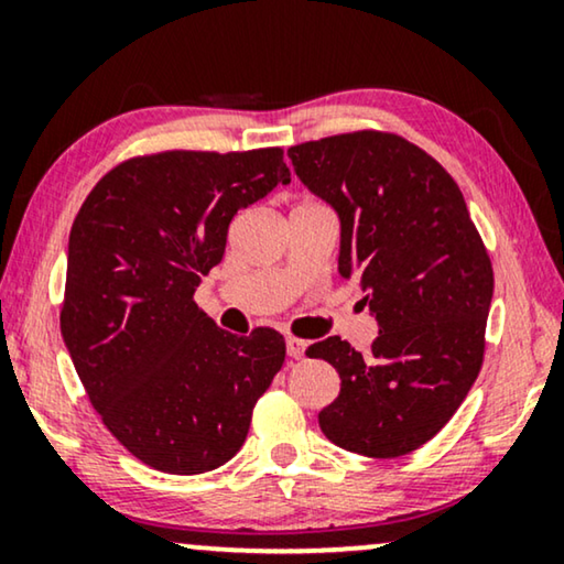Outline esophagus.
<instances>
[{"label":"esophagus","mask_w":564,"mask_h":564,"mask_svg":"<svg viewBox=\"0 0 564 564\" xmlns=\"http://www.w3.org/2000/svg\"><path fill=\"white\" fill-rule=\"evenodd\" d=\"M288 357H292V359H303L305 357V349H307V344L305 341H300V338H288Z\"/></svg>","instance_id":"1"}]
</instances>
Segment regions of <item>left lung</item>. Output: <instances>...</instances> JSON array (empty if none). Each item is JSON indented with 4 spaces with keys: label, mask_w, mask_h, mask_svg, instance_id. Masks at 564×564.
<instances>
[{
    "label": "left lung",
    "mask_w": 564,
    "mask_h": 564,
    "mask_svg": "<svg viewBox=\"0 0 564 564\" xmlns=\"http://www.w3.org/2000/svg\"><path fill=\"white\" fill-rule=\"evenodd\" d=\"M341 226L338 274L365 288L372 351L328 336L307 346L341 377L318 413L328 442L390 459L446 426L477 380L492 267L457 182L405 138L359 130L288 151Z\"/></svg>",
    "instance_id": "obj_1"
}]
</instances>
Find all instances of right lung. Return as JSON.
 I'll return each instance as SVG.
<instances>
[{
  "instance_id": "add662e5",
  "label": "right lung",
  "mask_w": 564,
  "mask_h": 564,
  "mask_svg": "<svg viewBox=\"0 0 564 564\" xmlns=\"http://www.w3.org/2000/svg\"><path fill=\"white\" fill-rule=\"evenodd\" d=\"M276 184L282 149L166 151L115 166L76 215L61 336L110 434L159 473L226 465L282 369L276 330L234 336L192 300L234 215Z\"/></svg>"
}]
</instances>
